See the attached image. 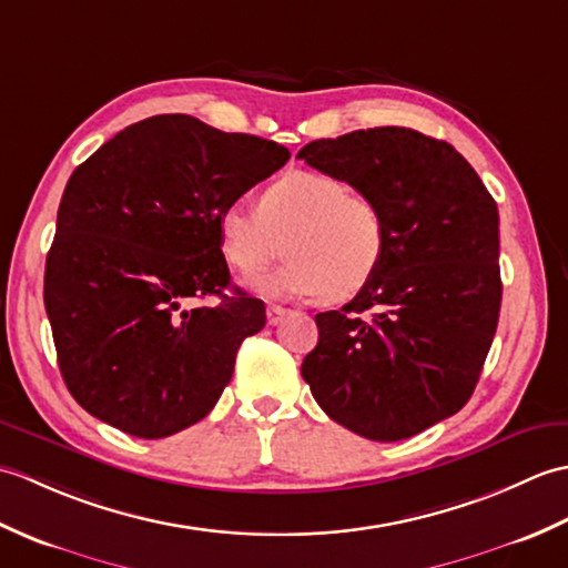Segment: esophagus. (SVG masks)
Instances as JSON below:
<instances>
[{
  "mask_svg": "<svg viewBox=\"0 0 568 568\" xmlns=\"http://www.w3.org/2000/svg\"><path fill=\"white\" fill-rule=\"evenodd\" d=\"M291 315V310H285L281 305H268V310H265V317H268V324L271 327H275V324H281L283 317Z\"/></svg>",
  "mask_w": 568,
  "mask_h": 568,
  "instance_id": "obj_1",
  "label": "esophagus"
}]
</instances>
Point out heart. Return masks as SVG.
Here are the masks:
<instances>
[{"label": "heart", "mask_w": 568, "mask_h": 568, "mask_svg": "<svg viewBox=\"0 0 568 568\" xmlns=\"http://www.w3.org/2000/svg\"><path fill=\"white\" fill-rule=\"evenodd\" d=\"M222 256L246 281L273 261L291 256L281 271L263 277L265 297L348 300L366 291L385 256V220L371 197L344 180L291 171L256 197V212L229 202L216 216Z\"/></svg>", "instance_id": "heart-1"}]
</instances>
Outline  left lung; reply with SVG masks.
<instances>
[{
  "label": "left lung",
  "mask_w": 568,
  "mask_h": 568,
  "mask_svg": "<svg viewBox=\"0 0 568 568\" xmlns=\"http://www.w3.org/2000/svg\"><path fill=\"white\" fill-rule=\"evenodd\" d=\"M297 159L378 204L385 256L303 361L320 407L373 442L452 417L474 393L503 297L498 204L452 143L405 126L320 139Z\"/></svg>",
  "instance_id": "left-lung-1"
}]
</instances>
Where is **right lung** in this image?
I'll use <instances>...</instances> for the list:
<instances>
[{"mask_svg":"<svg viewBox=\"0 0 568 568\" xmlns=\"http://www.w3.org/2000/svg\"><path fill=\"white\" fill-rule=\"evenodd\" d=\"M291 151L187 114L119 131L70 175L45 256L43 303L70 395L131 437L195 425L232 381L261 300L226 293L216 216ZM216 294L221 303L190 306Z\"/></svg>","mask_w":568,"mask_h":568,"instance_id":"add662e5","label":"right lung"}]
</instances>
